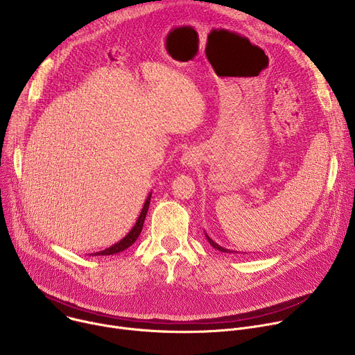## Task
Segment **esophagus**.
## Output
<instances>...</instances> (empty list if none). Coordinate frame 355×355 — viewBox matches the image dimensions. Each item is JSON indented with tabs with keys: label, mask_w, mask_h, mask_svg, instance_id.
Segmentation results:
<instances>
[{
	"label": "esophagus",
	"mask_w": 355,
	"mask_h": 355,
	"mask_svg": "<svg viewBox=\"0 0 355 355\" xmlns=\"http://www.w3.org/2000/svg\"><path fill=\"white\" fill-rule=\"evenodd\" d=\"M198 162V157H196V155L193 153L192 150H187L185 153L182 155V157H181V164L182 166H193L195 163Z\"/></svg>",
	"instance_id": "1"
}]
</instances>
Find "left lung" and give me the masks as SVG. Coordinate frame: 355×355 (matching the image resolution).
<instances>
[{"label":"left lung","instance_id":"1","mask_svg":"<svg viewBox=\"0 0 355 355\" xmlns=\"http://www.w3.org/2000/svg\"><path fill=\"white\" fill-rule=\"evenodd\" d=\"M205 236H207V239H208V241H209V244L214 247V248H216V250H219V251H222V252H234V251H230V250H227V248H223L222 245H219L218 243H215L207 233H205ZM237 252V251H236Z\"/></svg>","mask_w":355,"mask_h":355}]
</instances>
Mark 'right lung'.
<instances>
[{
  "label": "right lung",
  "mask_w": 355,
  "mask_h": 355,
  "mask_svg": "<svg viewBox=\"0 0 355 355\" xmlns=\"http://www.w3.org/2000/svg\"><path fill=\"white\" fill-rule=\"evenodd\" d=\"M150 198H151V192L146 198V202H144V205L141 208V212H140L135 226L132 227V230L122 240H119L118 243L112 244L111 247H108L105 250H101L98 252H92V254H89V256H112V254H116V252H121V251L126 250L128 247H130L137 240V237H139V234L143 229V223H144V219H146V215H147V211H148V205H150Z\"/></svg>",
  "instance_id": "add662e5"
}]
</instances>
